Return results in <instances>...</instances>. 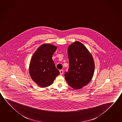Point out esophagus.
Here are the masks:
<instances>
[{"instance_id":"34e87169","label":"esophagus","mask_w":122,"mask_h":122,"mask_svg":"<svg viewBox=\"0 0 122 122\" xmlns=\"http://www.w3.org/2000/svg\"><path fill=\"white\" fill-rule=\"evenodd\" d=\"M60 74L61 75H62L63 73V70H60Z\"/></svg>"}]
</instances>
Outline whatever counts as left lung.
Segmentation results:
<instances>
[{
    "label": "left lung",
    "mask_w": 122,
    "mask_h": 122,
    "mask_svg": "<svg viewBox=\"0 0 122 122\" xmlns=\"http://www.w3.org/2000/svg\"><path fill=\"white\" fill-rule=\"evenodd\" d=\"M69 67L65 73L68 84L76 90L81 89L90 82L95 71L92 55L83 44L76 41L68 50Z\"/></svg>",
    "instance_id": "left-lung-1"
}]
</instances>
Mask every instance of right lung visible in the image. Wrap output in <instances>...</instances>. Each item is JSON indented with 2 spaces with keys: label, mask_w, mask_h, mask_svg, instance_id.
<instances>
[{
  "label": "right lung",
  "mask_w": 122,
  "mask_h": 122,
  "mask_svg": "<svg viewBox=\"0 0 122 122\" xmlns=\"http://www.w3.org/2000/svg\"><path fill=\"white\" fill-rule=\"evenodd\" d=\"M57 47L51 44L41 45L32 56L29 67V73L33 81L41 87L52 84L60 72L52 59Z\"/></svg>",
  "instance_id": "obj_1"
}]
</instances>
